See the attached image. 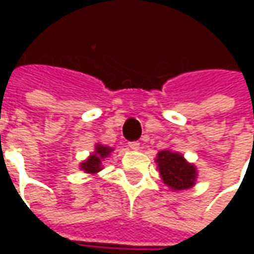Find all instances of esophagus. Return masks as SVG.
Here are the masks:
<instances>
[{"mask_svg": "<svg viewBox=\"0 0 254 254\" xmlns=\"http://www.w3.org/2000/svg\"><path fill=\"white\" fill-rule=\"evenodd\" d=\"M128 147L131 150H140V142L138 141H130L128 142Z\"/></svg>", "mask_w": 254, "mask_h": 254, "instance_id": "1", "label": "esophagus"}]
</instances>
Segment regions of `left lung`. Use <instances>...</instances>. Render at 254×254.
I'll use <instances>...</instances> for the list:
<instances>
[{
	"instance_id": "8db88e82",
	"label": "left lung",
	"mask_w": 254,
	"mask_h": 254,
	"mask_svg": "<svg viewBox=\"0 0 254 254\" xmlns=\"http://www.w3.org/2000/svg\"><path fill=\"white\" fill-rule=\"evenodd\" d=\"M157 162L162 180L172 190H187L193 185L196 178V170L193 165L185 161L181 154L164 150L158 152Z\"/></svg>"
}]
</instances>
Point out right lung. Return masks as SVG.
Wrapping results in <instances>:
<instances>
[{"mask_svg": "<svg viewBox=\"0 0 254 254\" xmlns=\"http://www.w3.org/2000/svg\"><path fill=\"white\" fill-rule=\"evenodd\" d=\"M113 150L109 148V147H104V145H100V144L96 145V151L89 157L87 161L82 164V170L89 172V174H94V172L100 171L102 170V167H100L102 160H104L106 157H109V154Z\"/></svg>", "mask_w": 254, "mask_h": 254, "instance_id": "1", "label": "right lung"}]
</instances>
